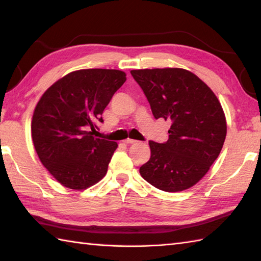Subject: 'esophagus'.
I'll return each instance as SVG.
<instances>
[{
    "mask_svg": "<svg viewBox=\"0 0 261 261\" xmlns=\"http://www.w3.org/2000/svg\"><path fill=\"white\" fill-rule=\"evenodd\" d=\"M123 142L125 143V145H134V143H136V142H137V140H134V139H129V138H127V139L123 140Z\"/></svg>",
    "mask_w": 261,
    "mask_h": 261,
    "instance_id": "34e87169",
    "label": "esophagus"
}]
</instances>
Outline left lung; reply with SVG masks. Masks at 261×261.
<instances>
[{
  "mask_svg": "<svg viewBox=\"0 0 261 261\" xmlns=\"http://www.w3.org/2000/svg\"><path fill=\"white\" fill-rule=\"evenodd\" d=\"M156 119L170 121L167 142L149 141L151 156L140 167L149 184L173 193L194 186L219 157L226 136L224 111L213 91L182 68L134 69Z\"/></svg>",
  "mask_w": 261,
  "mask_h": 261,
  "instance_id": "left-lung-1",
  "label": "left lung"
}]
</instances>
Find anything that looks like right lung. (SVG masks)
I'll use <instances>...</instances> for the list:
<instances>
[{"mask_svg": "<svg viewBox=\"0 0 261 261\" xmlns=\"http://www.w3.org/2000/svg\"><path fill=\"white\" fill-rule=\"evenodd\" d=\"M125 76L118 69L75 70L55 82L38 101L31 121L33 146L63 186L86 190L107 175L118 143L93 132Z\"/></svg>", "mask_w": 261, "mask_h": 261, "instance_id": "obj_1", "label": "right lung"}]
</instances>
